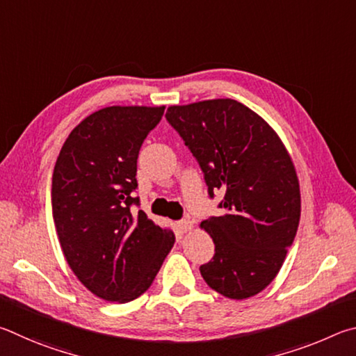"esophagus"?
<instances>
[{
    "instance_id": "1",
    "label": "esophagus",
    "mask_w": 356,
    "mask_h": 356,
    "mask_svg": "<svg viewBox=\"0 0 356 356\" xmlns=\"http://www.w3.org/2000/svg\"><path fill=\"white\" fill-rule=\"evenodd\" d=\"M178 228L181 229L183 233H188V232H191L192 228H194V222H192L191 219H183V220L178 222Z\"/></svg>"
}]
</instances>
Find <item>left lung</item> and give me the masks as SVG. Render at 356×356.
I'll use <instances>...</instances> for the list:
<instances>
[{"label":"left lung","mask_w":356,"mask_h":356,"mask_svg":"<svg viewBox=\"0 0 356 356\" xmlns=\"http://www.w3.org/2000/svg\"><path fill=\"white\" fill-rule=\"evenodd\" d=\"M178 131L204 173L209 197L220 191L223 214L202 222L216 253L200 273L211 289L242 300L272 283L300 220L296 167L273 128L232 98L170 106Z\"/></svg>","instance_id":"obj_1"}]
</instances>
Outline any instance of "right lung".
I'll return each mask as SVG.
<instances>
[{
  "label": "right lung",
  "instance_id": "add662e5",
  "mask_svg": "<svg viewBox=\"0 0 356 356\" xmlns=\"http://www.w3.org/2000/svg\"><path fill=\"white\" fill-rule=\"evenodd\" d=\"M164 106H109L68 134L56 161L53 219L74 275L106 302L127 303L152 286L175 244L172 229L139 207L137 158Z\"/></svg>",
  "mask_w": 356,
  "mask_h": 356
}]
</instances>
